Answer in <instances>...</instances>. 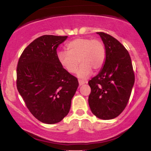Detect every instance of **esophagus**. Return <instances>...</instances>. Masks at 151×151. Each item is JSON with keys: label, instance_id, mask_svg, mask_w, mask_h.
<instances>
[{"label": "esophagus", "instance_id": "obj_1", "mask_svg": "<svg viewBox=\"0 0 151 151\" xmlns=\"http://www.w3.org/2000/svg\"><path fill=\"white\" fill-rule=\"evenodd\" d=\"M85 81H81V80H79V86H81V85H83V84H85Z\"/></svg>", "mask_w": 151, "mask_h": 151}]
</instances>
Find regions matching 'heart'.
Returning <instances> with one entry per match:
<instances>
[{
    "label": "heart",
    "mask_w": 151,
    "mask_h": 151,
    "mask_svg": "<svg viewBox=\"0 0 151 151\" xmlns=\"http://www.w3.org/2000/svg\"><path fill=\"white\" fill-rule=\"evenodd\" d=\"M66 49L67 52H58L59 63L67 72L72 74L77 71L79 61L81 65L77 72L79 79H87L92 73V69L100 70L105 62V47L99 40L77 38L67 43Z\"/></svg>",
    "instance_id": "heart-1"
}]
</instances>
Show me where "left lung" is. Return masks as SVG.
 Returning a JSON list of instances; mask_svg holds the SVG:
<instances>
[{
	"instance_id": "1",
	"label": "left lung",
	"mask_w": 151,
	"mask_h": 151,
	"mask_svg": "<svg viewBox=\"0 0 151 151\" xmlns=\"http://www.w3.org/2000/svg\"><path fill=\"white\" fill-rule=\"evenodd\" d=\"M99 35L104 45L106 60L101 70L89 81V105L96 117L109 120L117 117L129 101L135 81L131 57L116 38Z\"/></svg>"
}]
</instances>
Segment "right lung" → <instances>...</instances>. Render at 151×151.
Masks as SVG:
<instances>
[{
	"instance_id": "add662e5",
	"label": "right lung",
	"mask_w": 151,
	"mask_h": 151,
	"mask_svg": "<svg viewBox=\"0 0 151 151\" xmlns=\"http://www.w3.org/2000/svg\"><path fill=\"white\" fill-rule=\"evenodd\" d=\"M67 36L42 35L22 52L17 67V89L27 109L47 124L67 115L77 91V79L59 63L57 49Z\"/></svg>"
}]
</instances>
